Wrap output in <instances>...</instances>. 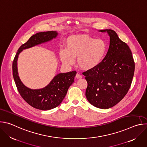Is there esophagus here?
Wrapping results in <instances>:
<instances>
[{
	"label": "esophagus",
	"mask_w": 147,
	"mask_h": 147,
	"mask_svg": "<svg viewBox=\"0 0 147 147\" xmlns=\"http://www.w3.org/2000/svg\"><path fill=\"white\" fill-rule=\"evenodd\" d=\"M76 77L77 78H82V76H81V75H80V74H78V73H77V74H76Z\"/></svg>",
	"instance_id": "1"
}]
</instances>
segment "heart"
<instances>
[{
    "label": "heart",
    "instance_id": "obj_1",
    "mask_svg": "<svg viewBox=\"0 0 147 147\" xmlns=\"http://www.w3.org/2000/svg\"><path fill=\"white\" fill-rule=\"evenodd\" d=\"M107 45L104 40L78 35L70 37L66 44V49H61L59 55L61 61L72 65L77 57V64L82 70H88L96 67L107 52Z\"/></svg>",
    "mask_w": 147,
    "mask_h": 147
}]
</instances>
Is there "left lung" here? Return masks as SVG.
Returning <instances> with one entry per match:
<instances>
[{
  "instance_id": "obj_1",
  "label": "left lung",
  "mask_w": 147,
  "mask_h": 147,
  "mask_svg": "<svg viewBox=\"0 0 147 147\" xmlns=\"http://www.w3.org/2000/svg\"><path fill=\"white\" fill-rule=\"evenodd\" d=\"M107 32L110 41L108 52L95 68L83 72L88 86L86 95L95 107L109 109L114 107L127 94L134 73L135 64L129 46L112 30Z\"/></svg>"
}]
</instances>
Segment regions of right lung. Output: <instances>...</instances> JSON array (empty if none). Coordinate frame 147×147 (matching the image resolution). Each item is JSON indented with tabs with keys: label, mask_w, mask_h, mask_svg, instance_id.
I'll return each mask as SVG.
<instances>
[{
	"label": "right lung",
	"mask_w": 147,
	"mask_h": 147,
	"mask_svg": "<svg viewBox=\"0 0 147 147\" xmlns=\"http://www.w3.org/2000/svg\"><path fill=\"white\" fill-rule=\"evenodd\" d=\"M57 35L56 31H52L40 32L31 36L26 43L19 48L13 62V76L20 95L30 105L42 111L50 110L59 105L65 98L69 88L73 83L77 72L72 71L59 73L45 87L32 90L24 86L21 81L18 73L17 60L19 54L23 50L47 42L55 38Z\"/></svg>",
	"instance_id": "1"
}]
</instances>
